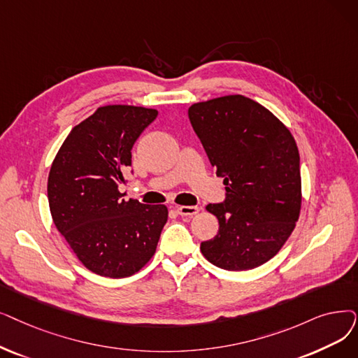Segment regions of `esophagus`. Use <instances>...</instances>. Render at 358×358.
<instances>
[{"mask_svg":"<svg viewBox=\"0 0 358 358\" xmlns=\"http://www.w3.org/2000/svg\"><path fill=\"white\" fill-rule=\"evenodd\" d=\"M199 212L197 206H178L177 213L181 216H193Z\"/></svg>","mask_w":358,"mask_h":358,"instance_id":"34e87169","label":"esophagus"}]
</instances>
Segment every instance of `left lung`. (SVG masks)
<instances>
[{
  "mask_svg": "<svg viewBox=\"0 0 358 358\" xmlns=\"http://www.w3.org/2000/svg\"><path fill=\"white\" fill-rule=\"evenodd\" d=\"M189 118L227 192L221 203L206 206L220 229L200 250L227 271L257 268L281 250L299 221L297 143L271 111L243 95L193 103Z\"/></svg>",
  "mask_w": 358,
  "mask_h": 358,
  "instance_id": "1",
  "label": "left lung"
}]
</instances>
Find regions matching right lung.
I'll use <instances>...</instances> for the list:
<instances>
[{
    "label": "right lung",
    "mask_w": 358,
    "mask_h": 358,
    "mask_svg": "<svg viewBox=\"0 0 358 358\" xmlns=\"http://www.w3.org/2000/svg\"><path fill=\"white\" fill-rule=\"evenodd\" d=\"M158 111L108 105L77 124L59 148L48 177L52 221L83 265L126 278L153 256L168 220L165 205L126 200L121 184L131 148ZM133 173V171H131Z\"/></svg>",
    "instance_id": "1"
}]
</instances>
